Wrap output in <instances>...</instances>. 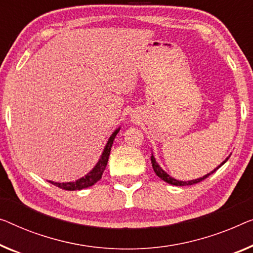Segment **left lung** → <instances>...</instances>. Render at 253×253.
<instances>
[{
	"label": "left lung",
	"instance_id": "left-lung-1",
	"mask_svg": "<svg viewBox=\"0 0 253 253\" xmlns=\"http://www.w3.org/2000/svg\"><path fill=\"white\" fill-rule=\"evenodd\" d=\"M228 160V158L227 159H226L223 164H221L219 167L218 168H220L221 166H223L226 161ZM151 163H152V167H153V170H154V172H156L157 174V176L159 177V178H161L163 180H165V182H167L168 184H171V185H176V186H185V185H193V184H197V183H200L201 182V180H203V179H206L207 177H209L210 176V174H208V175H206V176H203V177H201V178H198V179H194V180H188V182H182V180H177V179H175V178H172V177H170L169 176L168 174H166V172L163 170V169H161L160 167H159V165L157 164V161H156V159H154V157L153 156H151ZM218 168H216L214 169V170L212 171V172H214L217 170ZM212 172H211V174H212Z\"/></svg>",
	"mask_w": 253,
	"mask_h": 253
}]
</instances>
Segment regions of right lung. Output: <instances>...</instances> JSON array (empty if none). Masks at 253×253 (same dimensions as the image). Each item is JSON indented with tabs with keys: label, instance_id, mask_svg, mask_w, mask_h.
<instances>
[{
	"label": "right lung",
	"instance_id": "add662e5",
	"mask_svg": "<svg viewBox=\"0 0 253 253\" xmlns=\"http://www.w3.org/2000/svg\"><path fill=\"white\" fill-rule=\"evenodd\" d=\"M119 129L115 130V133L111 135L110 138H109V141L107 143V145H105L104 151L102 153V156H101V159L97 165L94 167V169L92 171L89 172V174L86 175L85 177H83V178L76 180V182H70V183H54V182H50L51 184H53V185L58 186L59 188H62V190H67V191H77V190H83V188H86L88 186H92L95 184L97 180L101 179V177H102V174L104 171L105 167H107L108 165V160H109V156H110V151H111V146H112V143H114V139L116 137V135L118 134Z\"/></svg>",
	"mask_w": 253,
	"mask_h": 253
}]
</instances>
